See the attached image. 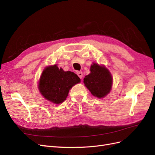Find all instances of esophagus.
I'll use <instances>...</instances> for the list:
<instances>
[{
    "label": "esophagus",
    "mask_w": 155,
    "mask_h": 155,
    "mask_svg": "<svg viewBox=\"0 0 155 155\" xmlns=\"http://www.w3.org/2000/svg\"><path fill=\"white\" fill-rule=\"evenodd\" d=\"M77 74H78V77L80 78V79H81L83 78V73H82V72H77Z\"/></svg>",
    "instance_id": "obj_1"
}]
</instances>
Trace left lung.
Masks as SVG:
<instances>
[{"instance_id": "obj_1", "label": "left lung", "mask_w": 155, "mask_h": 155, "mask_svg": "<svg viewBox=\"0 0 155 155\" xmlns=\"http://www.w3.org/2000/svg\"><path fill=\"white\" fill-rule=\"evenodd\" d=\"M91 73L83 79L85 87L92 94L97 98H103L109 94L112 86V77L105 66L93 63L90 68Z\"/></svg>"}]
</instances>
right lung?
I'll list each match as a JSON object with an SVG mask.
<instances>
[{
  "label": "right lung",
  "instance_id": "right-lung-1",
  "mask_svg": "<svg viewBox=\"0 0 155 155\" xmlns=\"http://www.w3.org/2000/svg\"><path fill=\"white\" fill-rule=\"evenodd\" d=\"M80 81L77 74L65 72L54 64L45 68L39 79L38 88L46 100L59 104L66 100L70 88Z\"/></svg>",
  "mask_w": 155,
  "mask_h": 155
}]
</instances>
